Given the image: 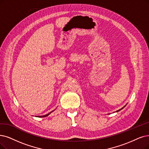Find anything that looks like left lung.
I'll use <instances>...</instances> for the list:
<instances>
[{
    "label": "left lung",
    "instance_id": "8db88e82",
    "mask_svg": "<svg viewBox=\"0 0 149 149\" xmlns=\"http://www.w3.org/2000/svg\"><path fill=\"white\" fill-rule=\"evenodd\" d=\"M123 108H124V107H123ZM123 108H122V109H123ZM121 109H119V110H118V111H116V112H118V111H120V110H121Z\"/></svg>",
    "mask_w": 149,
    "mask_h": 149
}]
</instances>
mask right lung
I'll list each match as a JSON object with an SVG mask.
<instances>
[{
	"label": "right lung",
	"mask_w": 149,
	"mask_h": 149,
	"mask_svg": "<svg viewBox=\"0 0 149 149\" xmlns=\"http://www.w3.org/2000/svg\"><path fill=\"white\" fill-rule=\"evenodd\" d=\"M51 113V112H50ZM49 113V114H50ZM49 114H46V115H45V116H39V117H46V116H48Z\"/></svg>",
	"instance_id": "add662e5"
}]
</instances>
